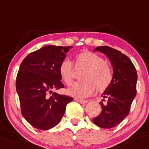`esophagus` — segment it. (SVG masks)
I'll use <instances>...</instances> for the list:
<instances>
[{
	"label": "esophagus",
	"mask_w": 149,
	"mask_h": 149,
	"mask_svg": "<svg viewBox=\"0 0 149 149\" xmlns=\"http://www.w3.org/2000/svg\"><path fill=\"white\" fill-rule=\"evenodd\" d=\"M74 100L77 102L80 103V104H86L88 102L87 100H80V99H77V98H74Z\"/></svg>",
	"instance_id": "obj_1"
}]
</instances>
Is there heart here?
Here are the masks:
<instances>
[{
  "mask_svg": "<svg viewBox=\"0 0 149 149\" xmlns=\"http://www.w3.org/2000/svg\"><path fill=\"white\" fill-rule=\"evenodd\" d=\"M76 68H84L80 74V81L72 84L66 91L67 94L77 99L89 97L97 88L98 91L108 88L113 81V72L107 62L100 55L83 51L75 57ZM61 78L66 85H70L74 78L73 64L68 59H64L59 66Z\"/></svg>",
  "mask_w": 149,
  "mask_h": 149,
  "instance_id": "1",
  "label": "heart"
}]
</instances>
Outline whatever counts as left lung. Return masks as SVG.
Here are the masks:
<instances>
[{"mask_svg":"<svg viewBox=\"0 0 149 149\" xmlns=\"http://www.w3.org/2000/svg\"><path fill=\"white\" fill-rule=\"evenodd\" d=\"M94 50L109 58L113 67V78L102 95L107 100V104L100 103L102 112L93 121L98 127L110 129L119 124L130 113L137 93V72L131 60L120 51L107 46L97 47Z\"/></svg>","mask_w":149,"mask_h":149,"instance_id":"left-lung-1","label":"left lung"}]
</instances>
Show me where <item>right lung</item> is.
<instances>
[{
    "instance_id": "right-lung-1",
    "label": "right lung",
    "mask_w": 149,
    "mask_h": 149,
    "mask_svg": "<svg viewBox=\"0 0 149 149\" xmlns=\"http://www.w3.org/2000/svg\"><path fill=\"white\" fill-rule=\"evenodd\" d=\"M71 47L47 45L31 52L21 63L16 79L21 113L38 130H47L58 124L66 104L73 98L52 93L63 88L59 66Z\"/></svg>"
}]
</instances>
